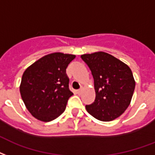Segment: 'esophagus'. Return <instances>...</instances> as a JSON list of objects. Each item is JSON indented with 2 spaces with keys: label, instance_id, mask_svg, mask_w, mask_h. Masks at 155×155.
Masks as SVG:
<instances>
[{
  "label": "esophagus",
  "instance_id": "obj_1",
  "mask_svg": "<svg viewBox=\"0 0 155 155\" xmlns=\"http://www.w3.org/2000/svg\"><path fill=\"white\" fill-rule=\"evenodd\" d=\"M77 93H79V94H80V93H82V88H80V89H79V90H77Z\"/></svg>",
  "mask_w": 155,
  "mask_h": 155
}]
</instances>
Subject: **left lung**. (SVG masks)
<instances>
[{
    "label": "left lung",
    "mask_w": 155,
    "mask_h": 155,
    "mask_svg": "<svg viewBox=\"0 0 155 155\" xmlns=\"http://www.w3.org/2000/svg\"><path fill=\"white\" fill-rule=\"evenodd\" d=\"M94 80L95 100L86 105L87 111L97 120H115L129 106L135 89L133 72L127 65L104 52L81 55Z\"/></svg>",
    "instance_id": "obj_1"
}]
</instances>
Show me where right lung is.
<instances>
[{
  "label": "right lung",
  "instance_id": "right-lung-1",
  "mask_svg": "<svg viewBox=\"0 0 155 155\" xmlns=\"http://www.w3.org/2000/svg\"><path fill=\"white\" fill-rule=\"evenodd\" d=\"M75 55H45L31 65L22 77L20 93L27 109L37 120L49 122L62 114L73 95L66 69Z\"/></svg>",
  "mask_w": 155,
  "mask_h": 155
}]
</instances>
